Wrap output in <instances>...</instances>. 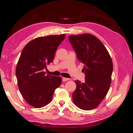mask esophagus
Here are the masks:
<instances>
[{"label":"esophagus","instance_id":"esophagus-1","mask_svg":"<svg viewBox=\"0 0 133 133\" xmlns=\"http://www.w3.org/2000/svg\"><path fill=\"white\" fill-rule=\"evenodd\" d=\"M70 80V78H66V77H62V81L63 82H66V81H68Z\"/></svg>","mask_w":133,"mask_h":133}]
</instances>
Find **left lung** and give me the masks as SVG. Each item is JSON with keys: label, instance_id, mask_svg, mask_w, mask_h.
<instances>
[{"label": "left lung", "instance_id": "left-lung-1", "mask_svg": "<svg viewBox=\"0 0 133 133\" xmlns=\"http://www.w3.org/2000/svg\"><path fill=\"white\" fill-rule=\"evenodd\" d=\"M69 42L84 65L85 83L76 80L73 102L89 110L96 108L107 95L111 82L112 62L107 49L97 37L89 33L69 36Z\"/></svg>", "mask_w": 133, "mask_h": 133}]
</instances>
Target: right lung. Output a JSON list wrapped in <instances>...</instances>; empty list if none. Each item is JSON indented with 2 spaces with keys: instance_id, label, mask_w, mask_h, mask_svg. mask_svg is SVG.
<instances>
[{
  "instance_id": "1",
  "label": "right lung",
  "mask_w": 133,
  "mask_h": 133,
  "mask_svg": "<svg viewBox=\"0 0 133 133\" xmlns=\"http://www.w3.org/2000/svg\"><path fill=\"white\" fill-rule=\"evenodd\" d=\"M66 35H51L31 40L22 50L16 68L18 87L26 102L35 108L50 103L61 77L46 75L43 70L53 62L55 52Z\"/></svg>"
}]
</instances>
